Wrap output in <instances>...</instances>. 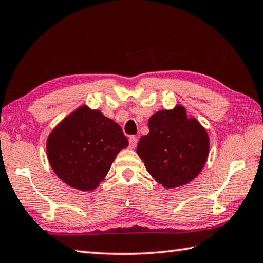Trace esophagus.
Here are the masks:
<instances>
[{"instance_id":"1","label":"esophagus","mask_w":263,"mask_h":263,"mask_svg":"<svg viewBox=\"0 0 263 263\" xmlns=\"http://www.w3.org/2000/svg\"><path fill=\"white\" fill-rule=\"evenodd\" d=\"M137 142H138V140H137L136 136H130L129 137V146H130V148H135L136 145H137Z\"/></svg>"}]
</instances>
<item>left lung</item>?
Masks as SVG:
<instances>
[{"label":"left lung","mask_w":263,"mask_h":263,"mask_svg":"<svg viewBox=\"0 0 263 263\" xmlns=\"http://www.w3.org/2000/svg\"><path fill=\"white\" fill-rule=\"evenodd\" d=\"M147 135L137 145L140 156L155 180L167 189L191 182L204 168L210 151L206 129L185 108L176 105L151 116Z\"/></svg>","instance_id":"left-lung-1"}]
</instances>
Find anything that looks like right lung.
<instances>
[{"label":"right lung","instance_id":"add662e5","mask_svg":"<svg viewBox=\"0 0 263 263\" xmlns=\"http://www.w3.org/2000/svg\"><path fill=\"white\" fill-rule=\"evenodd\" d=\"M127 146V137L116 121L82 105L49 134L47 156L64 183L91 191L105 178L118 153Z\"/></svg>","mask_w":263,"mask_h":263}]
</instances>
